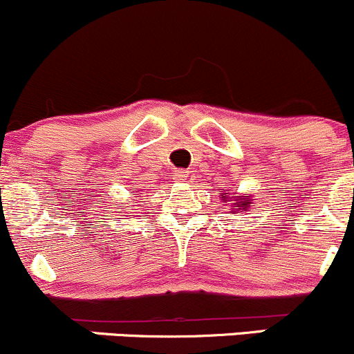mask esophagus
<instances>
[{
  "mask_svg": "<svg viewBox=\"0 0 354 354\" xmlns=\"http://www.w3.org/2000/svg\"><path fill=\"white\" fill-rule=\"evenodd\" d=\"M189 177H191V172H189V170H178V172H176V176H174V182L184 184V182L189 180Z\"/></svg>",
  "mask_w": 354,
  "mask_h": 354,
  "instance_id": "obj_1",
  "label": "esophagus"
}]
</instances>
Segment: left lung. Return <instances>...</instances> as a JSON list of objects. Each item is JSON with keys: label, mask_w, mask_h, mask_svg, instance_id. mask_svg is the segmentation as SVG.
<instances>
[{"label": "left lung", "mask_w": 354, "mask_h": 354, "mask_svg": "<svg viewBox=\"0 0 354 354\" xmlns=\"http://www.w3.org/2000/svg\"><path fill=\"white\" fill-rule=\"evenodd\" d=\"M222 201L230 203V213H244L253 206V198L251 196H229V192H220Z\"/></svg>", "instance_id": "obj_1"}]
</instances>
